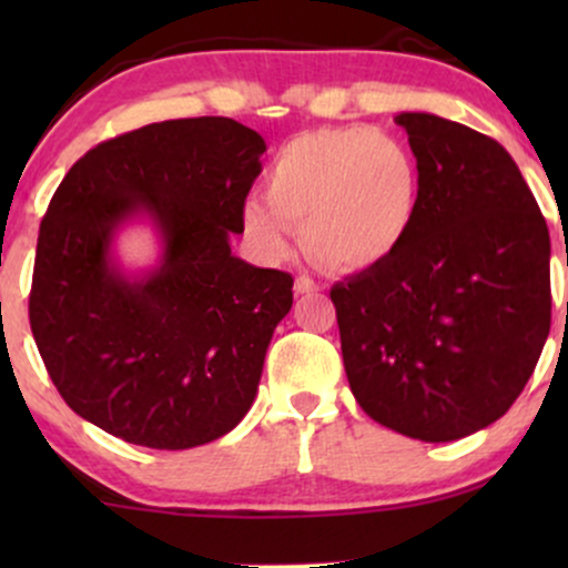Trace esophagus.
I'll use <instances>...</instances> for the list:
<instances>
[{"mask_svg": "<svg viewBox=\"0 0 568 568\" xmlns=\"http://www.w3.org/2000/svg\"><path fill=\"white\" fill-rule=\"evenodd\" d=\"M293 291H296V293H315V291H321V285H317L312 277L298 275L296 283H293Z\"/></svg>", "mask_w": 568, "mask_h": 568, "instance_id": "obj_1", "label": "esophagus"}]
</instances>
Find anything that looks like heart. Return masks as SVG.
I'll return each mask as SVG.
<instances>
[{
	"label": "heart",
	"mask_w": 568,
	"mask_h": 568,
	"mask_svg": "<svg viewBox=\"0 0 568 568\" xmlns=\"http://www.w3.org/2000/svg\"><path fill=\"white\" fill-rule=\"evenodd\" d=\"M422 211V165L408 143L368 125L323 128L285 143L264 194H247L240 221L270 262L298 245L331 270H374L395 256Z\"/></svg>",
	"instance_id": "heart-1"
}]
</instances>
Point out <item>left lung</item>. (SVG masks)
<instances>
[{
    "instance_id": "8db88e82",
    "label": "left lung",
    "mask_w": 568,
    "mask_h": 568,
    "mask_svg": "<svg viewBox=\"0 0 568 568\" xmlns=\"http://www.w3.org/2000/svg\"><path fill=\"white\" fill-rule=\"evenodd\" d=\"M422 211L389 262L331 288L352 395L427 443L507 414L550 334V234L507 149L427 112H400Z\"/></svg>"
}]
</instances>
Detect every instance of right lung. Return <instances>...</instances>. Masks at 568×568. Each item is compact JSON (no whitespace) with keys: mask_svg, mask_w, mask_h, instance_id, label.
<instances>
[{"mask_svg":"<svg viewBox=\"0 0 568 568\" xmlns=\"http://www.w3.org/2000/svg\"><path fill=\"white\" fill-rule=\"evenodd\" d=\"M266 143L230 116L139 128L77 160L37 240L31 334L63 400L135 446L181 452L240 425L293 277L232 253ZM149 223L161 253L125 271L115 237Z\"/></svg>","mask_w":568,"mask_h":568,"instance_id":"right-lung-1","label":"right lung"}]
</instances>
